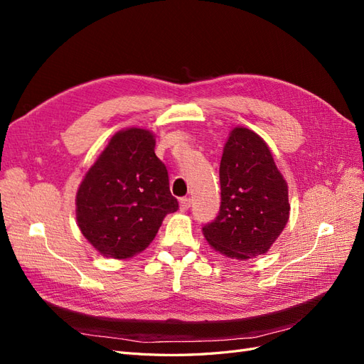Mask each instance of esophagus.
<instances>
[{
    "mask_svg": "<svg viewBox=\"0 0 364 364\" xmlns=\"http://www.w3.org/2000/svg\"><path fill=\"white\" fill-rule=\"evenodd\" d=\"M179 205H181V211H188L190 206H191V199H190V197H182Z\"/></svg>",
    "mask_w": 364,
    "mask_h": 364,
    "instance_id": "34e87169",
    "label": "esophagus"
}]
</instances>
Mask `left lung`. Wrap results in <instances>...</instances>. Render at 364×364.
<instances>
[{
	"label": "left lung",
	"mask_w": 364,
	"mask_h": 364,
	"mask_svg": "<svg viewBox=\"0 0 364 364\" xmlns=\"http://www.w3.org/2000/svg\"><path fill=\"white\" fill-rule=\"evenodd\" d=\"M220 209L203 235L226 257L247 259L266 253L289 222L287 182L255 132H230L220 162Z\"/></svg>",
	"instance_id": "left-lung-1"
}]
</instances>
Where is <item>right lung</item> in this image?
Masks as SVG:
<instances>
[{
	"label": "right lung",
	"mask_w": 364,
	"mask_h": 364,
	"mask_svg": "<svg viewBox=\"0 0 364 364\" xmlns=\"http://www.w3.org/2000/svg\"><path fill=\"white\" fill-rule=\"evenodd\" d=\"M75 205L82 234L103 255L129 258L144 250L165 215L179 209L150 132L114 135L86 173Z\"/></svg>",
	"instance_id": "add662e5"
}]
</instances>
